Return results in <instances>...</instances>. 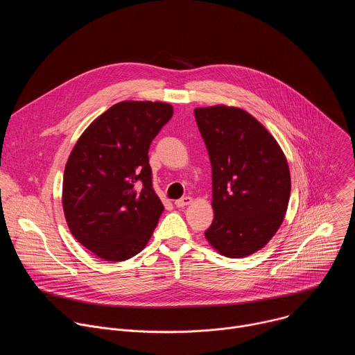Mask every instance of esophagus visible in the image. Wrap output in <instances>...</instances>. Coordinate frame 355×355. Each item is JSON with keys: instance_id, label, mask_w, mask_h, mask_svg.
<instances>
[{"instance_id": "34e87169", "label": "esophagus", "mask_w": 355, "mask_h": 355, "mask_svg": "<svg viewBox=\"0 0 355 355\" xmlns=\"http://www.w3.org/2000/svg\"><path fill=\"white\" fill-rule=\"evenodd\" d=\"M192 204V198L191 196H185V198H181L178 200H175V207L177 208H185L188 205Z\"/></svg>"}]
</instances>
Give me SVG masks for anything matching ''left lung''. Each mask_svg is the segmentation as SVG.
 Segmentation results:
<instances>
[{
    "label": "left lung",
    "mask_w": 355,
    "mask_h": 355,
    "mask_svg": "<svg viewBox=\"0 0 355 355\" xmlns=\"http://www.w3.org/2000/svg\"><path fill=\"white\" fill-rule=\"evenodd\" d=\"M212 164L214 222L205 232L219 254L243 259L261 250L284 222L291 173L275 137L247 111L195 108Z\"/></svg>",
    "instance_id": "1"
}]
</instances>
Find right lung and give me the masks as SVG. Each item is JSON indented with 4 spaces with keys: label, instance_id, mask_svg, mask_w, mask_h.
Here are the masks:
<instances>
[{
    "label": "right lung",
    "instance_id": "obj_1",
    "mask_svg": "<svg viewBox=\"0 0 355 355\" xmlns=\"http://www.w3.org/2000/svg\"><path fill=\"white\" fill-rule=\"evenodd\" d=\"M171 116L167 103L122 101L74 144L63 177L64 218L98 259L129 260L153 234L164 207L151 185L148 147Z\"/></svg>",
    "mask_w": 355,
    "mask_h": 355
}]
</instances>
